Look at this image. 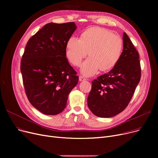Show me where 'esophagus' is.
Here are the masks:
<instances>
[{
    "instance_id": "obj_1",
    "label": "esophagus",
    "mask_w": 158,
    "mask_h": 158,
    "mask_svg": "<svg viewBox=\"0 0 158 158\" xmlns=\"http://www.w3.org/2000/svg\"><path fill=\"white\" fill-rule=\"evenodd\" d=\"M79 81H85L86 80V79L83 77V76H79Z\"/></svg>"
}]
</instances>
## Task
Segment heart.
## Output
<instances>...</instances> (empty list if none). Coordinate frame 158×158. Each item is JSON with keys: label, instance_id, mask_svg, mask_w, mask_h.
Returning <instances> with one entry per match:
<instances>
[{"label": "heart", "instance_id": "1", "mask_svg": "<svg viewBox=\"0 0 158 158\" xmlns=\"http://www.w3.org/2000/svg\"><path fill=\"white\" fill-rule=\"evenodd\" d=\"M66 55L71 63L79 66L87 55L89 57L82 63L81 71L86 76H92L99 69H111L117 63L122 49L121 38L103 28L94 27L86 30L81 39L72 36L68 41Z\"/></svg>", "mask_w": 158, "mask_h": 158}]
</instances>
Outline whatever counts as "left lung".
<instances>
[{"instance_id": "left-lung-1", "label": "left lung", "mask_w": 158, "mask_h": 158, "mask_svg": "<svg viewBox=\"0 0 158 158\" xmlns=\"http://www.w3.org/2000/svg\"><path fill=\"white\" fill-rule=\"evenodd\" d=\"M123 47L114 67L92 81L87 102L97 117L110 118L125 110L140 81L139 54L126 32Z\"/></svg>"}]
</instances>
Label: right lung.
<instances>
[{
    "label": "right lung",
    "instance_id": "add662e5",
    "mask_svg": "<svg viewBox=\"0 0 158 158\" xmlns=\"http://www.w3.org/2000/svg\"><path fill=\"white\" fill-rule=\"evenodd\" d=\"M74 22L48 23L27 43L20 64L25 91L32 106L45 114L65 108L69 95L79 81L66 57Z\"/></svg>",
    "mask_w": 158,
    "mask_h": 158
}]
</instances>
